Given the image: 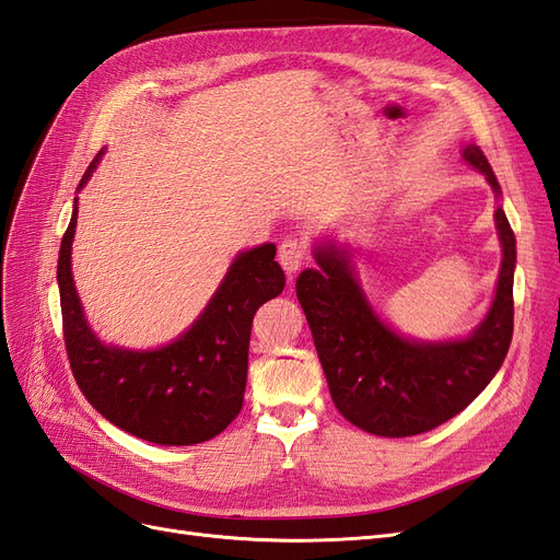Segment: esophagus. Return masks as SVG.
<instances>
[{
	"label": "esophagus",
	"mask_w": 560,
	"mask_h": 560,
	"mask_svg": "<svg viewBox=\"0 0 560 560\" xmlns=\"http://www.w3.org/2000/svg\"><path fill=\"white\" fill-rule=\"evenodd\" d=\"M277 260L281 262V267L285 269V275L293 277L295 271L307 262V248L303 246V241L298 238H285L279 246V255Z\"/></svg>",
	"instance_id": "obj_1"
}]
</instances>
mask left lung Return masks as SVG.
<instances>
[{
  "label": "left lung",
  "mask_w": 560,
  "mask_h": 560,
  "mask_svg": "<svg viewBox=\"0 0 560 560\" xmlns=\"http://www.w3.org/2000/svg\"><path fill=\"white\" fill-rule=\"evenodd\" d=\"M464 158L501 194L478 147H466ZM494 220L504 248L494 303L464 340L417 342L397 336L366 303L348 253L331 243L314 250L319 269H305L295 293L334 405L352 425L381 438L428 433L464 411L494 378L513 336L515 267V236L504 210L497 208Z\"/></svg>",
  "instance_id": "1"
}]
</instances>
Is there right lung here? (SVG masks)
<instances>
[{"label": "right lung", "instance_id": "1", "mask_svg": "<svg viewBox=\"0 0 560 560\" xmlns=\"http://www.w3.org/2000/svg\"><path fill=\"white\" fill-rule=\"evenodd\" d=\"M102 155L98 151L84 172L80 189ZM75 224L78 200L61 241L56 279L68 362L82 395L106 421L155 444L179 447L220 435L243 407L255 312L285 285L275 243L236 257L218 293L184 336L161 350L132 352L104 346L84 322L70 275Z\"/></svg>", "mask_w": 560, "mask_h": 560}]
</instances>
